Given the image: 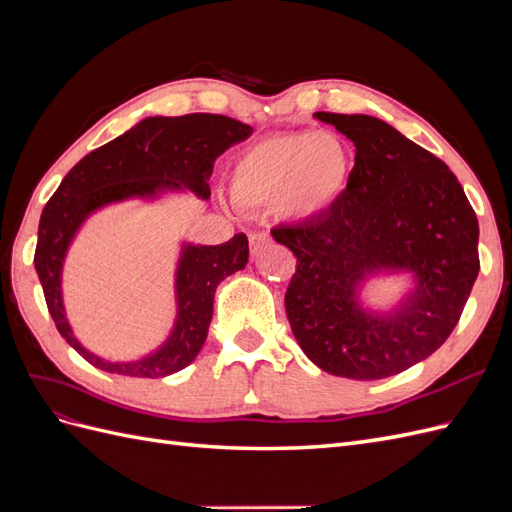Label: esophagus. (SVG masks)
Listing matches in <instances>:
<instances>
[{
	"label": "esophagus",
	"mask_w": 512,
	"mask_h": 512,
	"mask_svg": "<svg viewBox=\"0 0 512 512\" xmlns=\"http://www.w3.org/2000/svg\"><path fill=\"white\" fill-rule=\"evenodd\" d=\"M269 243H271V235L267 230H256L250 235V250L254 256H258L262 250H265Z\"/></svg>",
	"instance_id": "34e87169"
}]
</instances>
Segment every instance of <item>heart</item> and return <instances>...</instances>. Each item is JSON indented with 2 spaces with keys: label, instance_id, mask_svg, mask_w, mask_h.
Segmentation results:
<instances>
[{
  "label": "heart",
  "instance_id": "obj_1",
  "mask_svg": "<svg viewBox=\"0 0 512 512\" xmlns=\"http://www.w3.org/2000/svg\"><path fill=\"white\" fill-rule=\"evenodd\" d=\"M350 173L346 143L327 130L282 132L245 147L230 173L239 205L260 207L280 200L294 220H312L331 207Z\"/></svg>",
  "mask_w": 512,
  "mask_h": 512
}]
</instances>
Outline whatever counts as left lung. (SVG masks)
Wrapping results in <instances>:
<instances>
[{"instance_id": "left-lung-1", "label": "left lung", "mask_w": 512, "mask_h": 512, "mask_svg": "<svg viewBox=\"0 0 512 512\" xmlns=\"http://www.w3.org/2000/svg\"><path fill=\"white\" fill-rule=\"evenodd\" d=\"M356 147L346 190L318 218L271 230L297 256L286 316L307 359L333 376L380 380L436 352L461 318L480 269L478 220L448 166L369 115L316 113ZM382 268L417 286L395 313L355 303Z\"/></svg>"}]
</instances>
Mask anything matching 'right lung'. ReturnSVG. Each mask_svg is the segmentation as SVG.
<instances>
[{"instance_id":"right-lung-1","label":"right lung","mask_w":512,"mask_h":512,"mask_svg":"<svg viewBox=\"0 0 512 512\" xmlns=\"http://www.w3.org/2000/svg\"><path fill=\"white\" fill-rule=\"evenodd\" d=\"M250 134L252 126L224 115L147 117L87 153L59 183L40 215L34 265L57 331L87 363L119 376L164 378L196 359L207 339L215 288L247 265L250 247L243 232L222 245H183L175 329L156 352L132 363L104 361L79 344L61 301V267L76 230L104 205L183 188L209 198L215 158Z\"/></svg>"}]
</instances>
